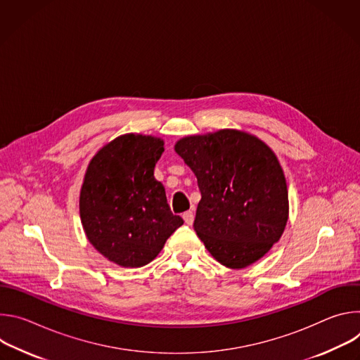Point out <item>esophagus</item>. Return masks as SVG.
Listing matches in <instances>:
<instances>
[{"mask_svg":"<svg viewBox=\"0 0 360 360\" xmlns=\"http://www.w3.org/2000/svg\"><path fill=\"white\" fill-rule=\"evenodd\" d=\"M184 221L186 225H192L193 224V219H195V214L192 211H186L184 215H182Z\"/></svg>","mask_w":360,"mask_h":360,"instance_id":"obj_1","label":"esophagus"}]
</instances>
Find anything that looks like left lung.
Returning a JSON list of instances; mask_svg holds the SVG:
<instances>
[{"instance_id": "obj_1", "label": "left lung", "mask_w": 360, "mask_h": 360, "mask_svg": "<svg viewBox=\"0 0 360 360\" xmlns=\"http://www.w3.org/2000/svg\"><path fill=\"white\" fill-rule=\"evenodd\" d=\"M175 150L198 179L193 229L205 248L233 269L261 259L282 236L289 211L283 171L271 148L222 129L186 136Z\"/></svg>"}]
</instances>
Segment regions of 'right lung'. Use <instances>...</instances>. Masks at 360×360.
Segmentation results:
<instances>
[{
	"instance_id": "1",
	"label": "right lung",
	"mask_w": 360,
	"mask_h": 360,
	"mask_svg": "<svg viewBox=\"0 0 360 360\" xmlns=\"http://www.w3.org/2000/svg\"><path fill=\"white\" fill-rule=\"evenodd\" d=\"M162 152L158 138L122 135L96 153L85 174L82 226L94 248L120 266L139 268L155 259L184 224L153 176Z\"/></svg>"
}]
</instances>
